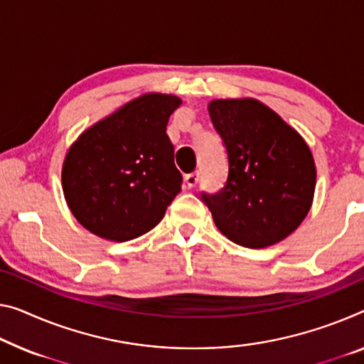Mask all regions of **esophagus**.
Listing matches in <instances>:
<instances>
[{"label":"esophagus","instance_id":"1","mask_svg":"<svg viewBox=\"0 0 364 364\" xmlns=\"http://www.w3.org/2000/svg\"><path fill=\"white\" fill-rule=\"evenodd\" d=\"M198 178H200V174H198V172H192V174H187V176H186V183H187V187H188V188H193L195 186H197Z\"/></svg>","mask_w":364,"mask_h":364}]
</instances>
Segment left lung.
<instances>
[{"label":"left lung","mask_w":364,"mask_h":364,"mask_svg":"<svg viewBox=\"0 0 364 364\" xmlns=\"http://www.w3.org/2000/svg\"><path fill=\"white\" fill-rule=\"evenodd\" d=\"M208 114L229 161L221 192L201 195L216 228L250 249L288 237L314 200L316 164L304 138L252 97L215 99Z\"/></svg>","instance_id":"left-lung-1"}]
</instances>
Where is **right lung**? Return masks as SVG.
Wrapping results in <instances>:
<instances>
[{"mask_svg": "<svg viewBox=\"0 0 364 364\" xmlns=\"http://www.w3.org/2000/svg\"><path fill=\"white\" fill-rule=\"evenodd\" d=\"M181 104L172 94H143L71 144L61 187L73 216L89 232L125 242L163 220L182 183L166 133Z\"/></svg>", "mask_w": 364, "mask_h": 364, "instance_id": "right-lung-1", "label": "right lung"}]
</instances>
